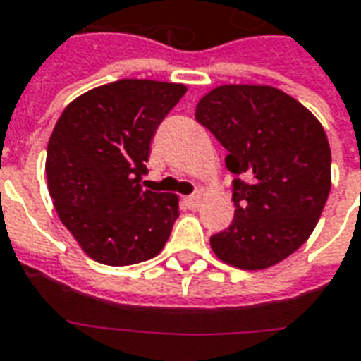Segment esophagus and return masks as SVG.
<instances>
[{
  "mask_svg": "<svg viewBox=\"0 0 361 361\" xmlns=\"http://www.w3.org/2000/svg\"><path fill=\"white\" fill-rule=\"evenodd\" d=\"M201 201H202L201 195H191V197H185V204H188L189 208H199L201 207Z\"/></svg>",
  "mask_w": 361,
  "mask_h": 361,
  "instance_id": "esophagus-1",
  "label": "esophagus"
}]
</instances>
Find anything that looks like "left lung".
Masks as SVG:
<instances>
[{"instance_id": "1", "label": "left lung", "mask_w": 361, "mask_h": 361, "mask_svg": "<svg viewBox=\"0 0 361 361\" xmlns=\"http://www.w3.org/2000/svg\"><path fill=\"white\" fill-rule=\"evenodd\" d=\"M195 118L228 149L235 216L210 237L224 264L258 271L308 241L331 191V149L319 120L289 93L224 84L197 103Z\"/></svg>"}]
</instances>
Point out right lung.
Returning <instances> with one entry per match:
<instances>
[{
	"instance_id": "right-lung-1",
	"label": "right lung",
	"mask_w": 361,
	"mask_h": 361,
	"mask_svg": "<svg viewBox=\"0 0 361 361\" xmlns=\"http://www.w3.org/2000/svg\"><path fill=\"white\" fill-rule=\"evenodd\" d=\"M188 87L118 80L71 101L47 143V189L80 248L106 266L154 258L180 216L178 195L141 189L157 128Z\"/></svg>"
}]
</instances>
